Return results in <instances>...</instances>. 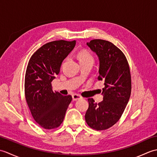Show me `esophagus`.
I'll return each instance as SVG.
<instances>
[{"label":"esophagus","instance_id":"esophagus-1","mask_svg":"<svg viewBox=\"0 0 157 157\" xmlns=\"http://www.w3.org/2000/svg\"><path fill=\"white\" fill-rule=\"evenodd\" d=\"M72 98H73V101H78L79 99H82V97L79 94H73L72 95Z\"/></svg>","mask_w":157,"mask_h":157}]
</instances>
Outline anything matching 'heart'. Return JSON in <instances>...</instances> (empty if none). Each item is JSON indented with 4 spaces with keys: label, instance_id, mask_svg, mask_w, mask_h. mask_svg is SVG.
Returning <instances> with one entry per match:
<instances>
[{
    "label": "heart",
    "instance_id": "heart-1",
    "mask_svg": "<svg viewBox=\"0 0 157 157\" xmlns=\"http://www.w3.org/2000/svg\"><path fill=\"white\" fill-rule=\"evenodd\" d=\"M78 58L79 62L85 61H94L92 55L86 51H80L78 53Z\"/></svg>",
    "mask_w": 157,
    "mask_h": 157
}]
</instances>
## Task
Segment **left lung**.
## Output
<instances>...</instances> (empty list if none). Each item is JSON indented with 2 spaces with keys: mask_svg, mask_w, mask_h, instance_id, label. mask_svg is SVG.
Here are the masks:
<instances>
[{
  "mask_svg": "<svg viewBox=\"0 0 157 157\" xmlns=\"http://www.w3.org/2000/svg\"><path fill=\"white\" fill-rule=\"evenodd\" d=\"M99 59L98 79L104 82L103 101L98 104L88 98L85 119L91 128L105 130L119 121L131 94V74L128 62L123 52L113 43L95 39L87 42Z\"/></svg>",
  "mask_w": 157,
  "mask_h": 157,
  "instance_id": "1",
  "label": "left lung"
}]
</instances>
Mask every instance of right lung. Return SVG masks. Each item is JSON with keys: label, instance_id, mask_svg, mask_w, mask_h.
Masks as SVG:
<instances>
[{"label": "right lung", "instance_id": "right-lung-1", "mask_svg": "<svg viewBox=\"0 0 157 157\" xmlns=\"http://www.w3.org/2000/svg\"><path fill=\"white\" fill-rule=\"evenodd\" d=\"M71 42L56 40L46 43L31 56L25 76V95L33 118L42 128H58L64 119L71 95L54 92L52 81L60 72L62 62L75 46Z\"/></svg>", "mask_w": 157, "mask_h": 157}]
</instances>
